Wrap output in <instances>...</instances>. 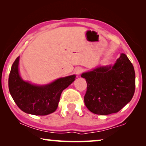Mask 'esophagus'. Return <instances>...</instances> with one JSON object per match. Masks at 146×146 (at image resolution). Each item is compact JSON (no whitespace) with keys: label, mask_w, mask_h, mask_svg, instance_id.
<instances>
[{"label":"esophagus","mask_w":146,"mask_h":146,"mask_svg":"<svg viewBox=\"0 0 146 146\" xmlns=\"http://www.w3.org/2000/svg\"><path fill=\"white\" fill-rule=\"evenodd\" d=\"M82 72H83V69H82L81 68H78L76 69V70H75V72L78 76H79L80 74Z\"/></svg>","instance_id":"1"}]
</instances>
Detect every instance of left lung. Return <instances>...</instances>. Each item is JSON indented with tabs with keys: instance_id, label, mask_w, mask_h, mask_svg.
<instances>
[{
	"instance_id": "1",
	"label": "left lung",
	"mask_w": 146,
	"mask_h": 146,
	"mask_svg": "<svg viewBox=\"0 0 146 146\" xmlns=\"http://www.w3.org/2000/svg\"><path fill=\"white\" fill-rule=\"evenodd\" d=\"M81 76L87 83L85 105L96 114L117 112L134 94V68L125 54H121L113 66L97 68Z\"/></svg>"
}]
</instances>
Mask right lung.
Listing matches in <instances>:
<instances>
[{"mask_svg": "<svg viewBox=\"0 0 146 146\" xmlns=\"http://www.w3.org/2000/svg\"><path fill=\"white\" fill-rule=\"evenodd\" d=\"M19 62L18 57L9 78L10 93L18 107L24 112L36 115H48L56 111L62 92L74 81L76 76L61 78L45 86L33 85L20 76Z\"/></svg>", "mask_w": 146, "mask_h": 146, "instance_id": "obj_1", "label": "right lung"}]
</instances>
